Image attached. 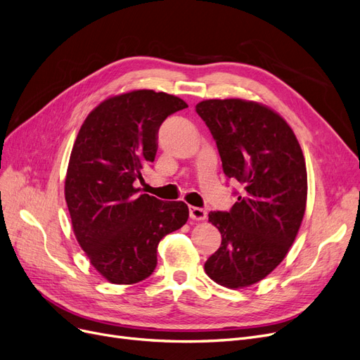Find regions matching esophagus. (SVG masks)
Instances as JSON below:
<instances>
[{"label":"esophagus","mask_w":360,"mask_h":360,"mask_svg":"<svg viewBox=\"0 0 360 360\" xmlns=\"http://www.w3.org/2000/svg\"><path fill=\"white\" fill-rule=\"evenodd\" d=\"M207 217V212L205 209L190 206V218L194 221H205Z\"/></svg>","instance_id":"34e87169"}]
</instances>
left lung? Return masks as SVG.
<instances>
[{
  "mask_svg": "<svg viewBox=\"0 0 360 360\" xmlns=\"http://www.w3.org/2000/svg\"><path fill=\"white\" fill-rule=\"evenodd\" d=\"M197 114L217 141L225 176L242 184L230 212H210L222 242L205 271L240 289L267 277L294 243L307 203V169L294 130L269 106L207 99Z\"/></svg>",
  "mask_w": 360,
  "mask_h": 360,
  "instance_id": "left-lung-1",
  "label": "left lung"
}]
</instances>
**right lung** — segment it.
<instances>
[{
    "label": "right lung",
    "instance_id": "add662e5",
    "mask_svg": "<svg viewBox=\"0 0 360 360\" xmlns=\"http://www.w3.org/2000/svg\"><path fill=\"white\" fill-rule=\"evenodd\" d=\"M187 106L165 91L131 90L101 102L79 127L65 200L78 245L114 285L151 276L160 240L188 219L184 202H162L135 187L155 158L158 127Z\"/></svg>",
    "mask_w": 360,
    "mask_h": 360
}]
</instances>
